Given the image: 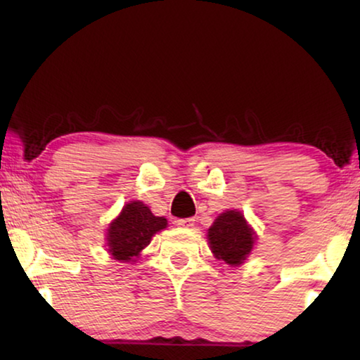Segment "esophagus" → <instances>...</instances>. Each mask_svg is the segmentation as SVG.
Instances as JSON below:
<instances>
[{"label": "esophagus", "instance_id": "esophagus-1", "mask_svg": "<svg viewBox=\"0 0 360 360\" xmlns=\"http://www.w3.org/2000/svg\"><path fill=\"white\" fill-rule=\"evenodd\" d=\"M176 225H179V226H184V229H191V226L195 225V219H193V217H188V219H179V220H176Z\"/></svg>", "mask_w": 360, "mask_h": 360}]
</instances>
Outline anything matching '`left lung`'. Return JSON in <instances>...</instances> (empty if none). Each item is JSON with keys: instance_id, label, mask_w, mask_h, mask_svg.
I'll list each match as a JSON object with an SVG mask.
<instances>
[{"instance_id": "1", "label": "left lung", "mask_w": 360, "mask_h": 360, "mask_svg": "<svg viewBox=\"0 0 360 360\" xmlns=\"http://www.w3.org/2000/svg\"><path fill=\"white\" fill-rule=\"evenodd\" d=\"M211 251L219 261L229 265H240L250 256L256 233L248 225L245 215L240 211H225L214 220L207 230Z\"/></svg>"}]
</instances>
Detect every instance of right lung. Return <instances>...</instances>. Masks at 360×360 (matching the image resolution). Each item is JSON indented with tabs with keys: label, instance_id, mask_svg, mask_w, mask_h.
I'll return each mask as SVG.
<instances>
[{
	"label": "right lung",
	"instance_id": "right-lung-1",
	"mask_svg": "<svg viewBox=\"0 0 360 360\" xmlns=\"http://www.w3.org/2000/svg\"><path fill=\"white\" fill-rule=\"evenodd\" d=\"M165 226L167 219L156 217L141 201H130L109 224L108 251L115 261L135 262V257L151 243L153 236Z\"/></svg>",
	"mask_w": 360,
	"mask_h": 360
}]
</instances>
